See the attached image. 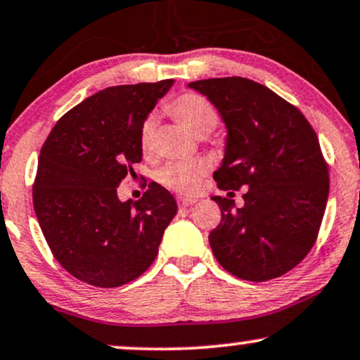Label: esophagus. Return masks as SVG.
<instances>
[{
    "mask_svg": "<svg viewBox=\"0 0 360 360\" xmlns=\"http://www.w3.org/2000/svg\"><path fill=\"white\" fill-rule=\"evenodd\" d=\"M193 204H195L194 198H179V199H177V205H179L181 209L189 207V205H193Z\"/></svg>",
    "mask_w": 360,
    "mask_h": 360,
    "instance_id": "esophagus-1",
    "label": "esophagus"
}]
</instances>
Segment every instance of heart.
I'll return each instance as SVG.
<instances>
[{"label":"heart","mask_w":360,"mask_h":360,"mask_svg":"<svg viewBox=\"0 0 360 360\" xmlns=\"http://www.w3.org/2000/svg\"><path fill=\"white\" fill-rule=\"evenodd\" d=\"M166 108L172 117L184 123L191 131L199 136L209 135L219 123V113L214 105L202 95L194 92L177 95L167 103ZM156 128L158 122L153 115L141 122L140 131H138V146L145 158H150L155 153ZM204 172L205 162L200 160L172 161L158 171L156 179L162 186L177 193H194Z\"/></svg>","instance_id":"obj_1"}]
</instances>
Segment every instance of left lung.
<instances>
[{
	"label": "left lung",
	"mask_w": 360,
	"mask_h": 360,
	"mask_svg": "<svg viewBox=\"0 0 360 360\" xmlns=\"http://www.w3.org/2000/svg\"><path fill=\"white\" fill-rule=\"evenodd\" d=\"M189 87L215 105L229 130L215 183L230 194L247 186L242 209L212 198L222 212L209 233L215 258L247 281L285 275L313 248L328 202V162L314 128L295 105L243 77Z\"/></svg>",
	"instance_id": "obj_1"
}]
</instances>
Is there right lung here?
<instances>
[{
    "label": "right lung",
    "mask_w": 360,
    "mask_h": 360,
    "mask_svg": "<svg viewBox=\"0 0 360 360\" xmlns=\"http://www.w3.org/2000/svg\"><path fill=\"white\" fill-rule=\"evenodd\" d=\"M171 85L167 79L100 90L62 115L41 148L36 217L56 260L84 283L115 288L136 280L177 212L172 194L156 183L138 200L117 195L141 161V122Z\"/></svg>",
    "instance_id": "add662e5"
}]
</instances>
